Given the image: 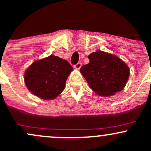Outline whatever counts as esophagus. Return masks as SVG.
Returning <instances> with one entry per match:
<instances>
[{
	"label": "esophagus",
	"mask_w": 151,
	"mask_h": 151,
	"mask_svg": "<svg viewBox=\"0 0 151 151\" xmlns=\"http://www.w3.org/2000/svg\"><path fill=\"white\" fill-rule=\"evenodd\" d=\"M81 63L80 62H78L77 65H74V68H75L76 70H79V69L81 68Z\"/></svg>",
	"instance_id": "1"
}]
</instances>
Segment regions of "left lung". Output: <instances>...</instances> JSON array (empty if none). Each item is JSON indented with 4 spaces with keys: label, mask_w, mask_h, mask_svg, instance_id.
<instances>
[{
    "label": "left lung",
    "mask_w": 151,
    "mask_h": 151,
    "mask_svg": "<svg viewBox=\"0 0 151 151\" xmlns=\"http://www.w3.org/2000/svg\"><path fill=\"white\" fill-rule=\"evenodd\" d=\"M88 58L89 62L81 67L80 72L93 91L99 96H109L124 89L130 74L125 62L116 55L99 50Z\"/></svg>",
    "instance_id": "8db88e82"
}]
</instances>
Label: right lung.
Listing matches in <instances>:
<instances>
[{"mask_svg": "<svg viewBox=\"0 0 151 151\" xmlns=\"http://www.w3.org/2000/svg\"><path fill=\"white\" fill-rule=\"evenodd\" d=\"M73 68L67 60L55 55L34 62L26 70L25 85L34 95L45 100L56 98L65 89Z\"/></svg>", "mask_w": 151, "mask_h": 151, "instance_id": "right-lung-1", "label": "right lung"}]
</instances>
